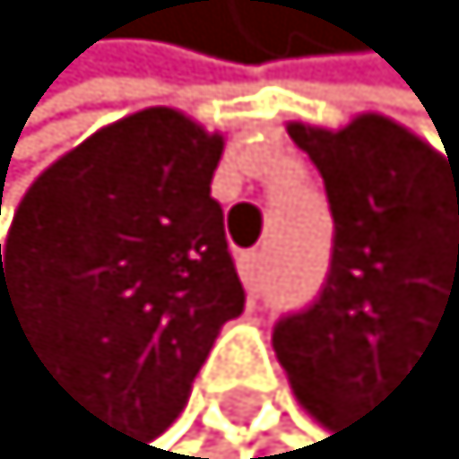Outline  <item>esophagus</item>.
<instances>
[{
  "label": "esophagus",
  "instance_id": "esophagus-1",
  "mask_svg": "<svg viewBox=\"0 0 459 459\" xmlns=\"http://www.w3.org/2000/svg\"><path fill=\"white\" fill-rule=\"evenodd\" d=\"M264 272H268V253H245L241 256V276H245V287L253 295L264 287Z\"/></svg>",
  "mask_w": 459,
  "mask_h": 459
}]
</instances>
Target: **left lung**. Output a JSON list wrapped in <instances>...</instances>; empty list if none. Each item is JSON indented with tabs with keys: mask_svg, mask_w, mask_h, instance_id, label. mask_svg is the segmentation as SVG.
Masks as SVG:
<instances>
[{
	"mask_svg": "<svg viewBox=\"0 0 459 459\" xmlns=\"http://www.w3.org/2000/svg\"><path fill=\"white\" fill-rule=\"evenodd\" d=\"M287 134L325 183L333 256L322 295L280 318L272 345L299 403L337 429L426 349L459 352V160L384 114Z\"/></svg>",
	"mask_w": 459,
	"mask_h": 459,
	"instance_id": "left-lung-1",
	"label": "left lung"
}]
</instances>
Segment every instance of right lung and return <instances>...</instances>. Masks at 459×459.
<instances>
[{
  "label": "right lung",
  "instance_id": "right-lung-1",
  "mask_svg": "<svg viewBox=\"0 0 459 459\" xmlns=\"http://www.w3.org/2000/svg\"><path fill=\"white\" fill-rule=\"evenodd\" d=\"M221 137L149 107L45 168L0 248V307L99 422H176L218 330L245 310L211 179Z\"/></svg>",
  "mask_w": 459,
  "mask_h": 459
}]
</instances>
